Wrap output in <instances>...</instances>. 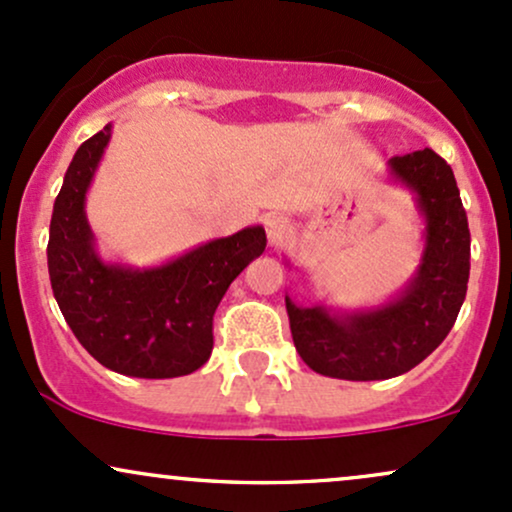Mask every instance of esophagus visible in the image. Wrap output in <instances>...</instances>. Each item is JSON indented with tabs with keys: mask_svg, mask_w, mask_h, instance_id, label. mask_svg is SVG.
Here are the masks:
<instances>
[{
	"mask_svg": "<svg viewBox=\"0 0 512 512\" xmlns=\"http://www.w3.org/2000/svg\"><path fill=\"white\" fill-rule=\"evenodd\" d=\"M264 228H267V240L269 245H281L284 240H289L293 233L291 221L284 214H269L264 216Z\"/></svg>",
	"mask_w": 512,
	"mask_h": 512,
	"instance_id": "esophagus-1",
	"label": "esophagus"
}]
</instances>
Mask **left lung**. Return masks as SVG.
<instances>
[{
	"label": "left lung",
	"mask_w": 512,
	"mask_h": 512,
	"mask_svg": "<svg viewBox=\"0 0 512 512\" xmlns=\"http://www.w3.org/2000/svg\"><path fill=\"white\" fill-rule=\"evenodd\" d=\"M390 178L414 195L424 216L416 272L387 303L358 310L293 303V344L315 373L339 380H387L419 366L448 337L469 281V226L452 168L436 151L392 156Z\"/></svg>",
	"instance_id": "left-lung-1"
}]
</instances>
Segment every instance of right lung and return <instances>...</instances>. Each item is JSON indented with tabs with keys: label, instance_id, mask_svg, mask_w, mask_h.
Returning <instances> with one entry per match:
<instances>
[{
	"label": "right lung",
	"instance_id": "right-lung-1",
	"mask_svg": "<svg viewBox=\"0 0 512 512\" xmlns=\"http://www.w3.org/2000/svg\"><path fill=\"white\" fill-rule=\"evenodd\" d=\"M105 125L76 149L52 207L48 269L55 301L81 346L129 378H178L209 361L223 293L267 245L262 226L197 245L158 267L105 262L86 192L110 142Z\"/></svg>",
	"mask_w": 512,
	"mask_h": 512
}]
</instances>
